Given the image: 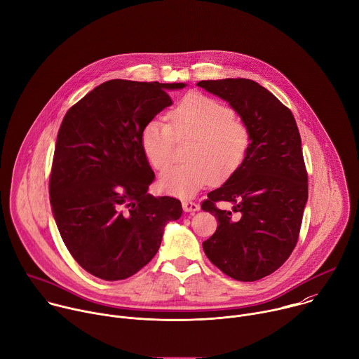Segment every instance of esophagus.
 Returning <instances> with one entry per match:
<instances>
[{
	"mask_svg": "<svg viewBox=\"0 0 359 359\" xmlns=\"http://www.w3.org/2000/svg\"><path fill=\"white\" fill-rule=\"evenodd\" d=\"M182 209L185 212H196L199 210V205L192 201H182Z\"/></svg>",
	"mask_w": 359,
	"mask_h": 359,
	"instance_id": "obj_1",
	"label": "esophagus"
}]
</instances>
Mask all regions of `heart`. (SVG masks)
Returning a JSON list of instances; mask_svg holds the SVG:
<instances>
[{
	"label": "heart",
	"instance_id": "obj_1",
	"mask_svg": "<svg viewBox=\"0 0 359 359\" xmlns=\"http://www.w3.org/2000/svg\"><path fill=\"white\" fill-rule=\"evenodd\" d=\"M168 121H149L140 138L142 153L157 171L171 164L177 141L191 140L185 151L188 163L171 167L161 175L158 185L163 192L192 196L212 181H226L245 161L250 146L249 127L225 103L191 93L172 107Z\"/></svg>",
	"mask_w": 359,
	"mask_h": 359
}]
</instances>
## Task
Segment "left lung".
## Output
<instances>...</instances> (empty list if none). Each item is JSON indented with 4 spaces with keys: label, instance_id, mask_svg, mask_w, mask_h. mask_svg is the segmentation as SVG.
Masks as SVG:
<instances>
[{
    "label": "left lung",
    "instance_id": "obj_1",
    "mask_svg": "<svg viewBox=\"0 0 359 359\" xmlns=\"http://www.w3.org/2000/svg\"><path fill=\"white\" fill-rule=\"evenodd\" d=\"M196 85L229 102L250 131L242 165L201 205L218 219L202 248L226 276L256 281L290 257L300 236L309 198L302 137L290 109L250 79ZM218 201H231L233 208L219 210Z\"/></svg>",
    "mask_w": 359,
    "mask_h": 359
}]
</instances>
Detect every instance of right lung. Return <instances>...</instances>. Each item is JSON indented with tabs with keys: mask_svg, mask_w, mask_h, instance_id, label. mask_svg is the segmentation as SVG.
<instances>
[{
	"mask_svg": "<svg viewBox=\"0 0 359 359\" xmlns=\"http://www.w3.org/2000/svg\"><path fill=\"white\" fill-rule=\"evenodd\" d=\"M184 83H102L72 106L59 127L49 199L65 246L88 273L124 280L158 252L164 226L181 217L177 198L147 194L154 172L141 131L172 104Z\"/></svg>",
	"mask_w": 359,
	"mask_h": 359,
	"instance_id": "obj_1",
	"label": "right lung"
}]
</instances>
